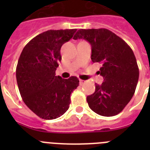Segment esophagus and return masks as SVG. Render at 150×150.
<instances>
[{"label":"esophagus","mask_w":150,"mask_h":150,"mask_svg":"<svg viewBox=\"0 0 150 150\" xmlns=\"http://www.w3.org/2000/svg\"><path fill=\"white\" fill-rule=\"evenodd\" d=\"M86 83V81H85V80H83V79H79V84L81 85H83L84 84V83Z\"/></svg>","instance_id":"1"}]
</instances>
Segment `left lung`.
<instances>
[{"instance_id":"1","label":"left lung","mask_w":150,"mask_h":150,"mask_svg":"<svg viewBox=\"0 0 150 150\" xmlns=\"http://www.w3.org/2000/svg\"><path fill=\"white\" fill-rule=\"evenodd\" d=\"M74 40L84 39L91 44L92 62L101 64V85L87 96L91 110L103 116L120 113L132 98L137 87L139 69L133 51L122 38L106 28L79 29Z\"/></svg>"}]
</instances>
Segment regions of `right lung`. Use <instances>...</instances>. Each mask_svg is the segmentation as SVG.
<instances>
[{
  "label": "right lung",
  "mask_w": 150,
  "mask_h": 150,
  "mask_svg": "<svg viewBox=\"0 0 150 150\" xmlns=\"http://www.w3.org/2000/svg\"><path fill=\"white\" fill-rule=\"evenodd\" d=\"M76 29L49 30L27 43L18 59L16 80L28 107L44 120L60 117L68 110L71 95L79 79L55 76L62 60L61 47L73 38Z\"/></svg>",
  "instance_id": "1"
}]
</instances>
